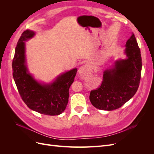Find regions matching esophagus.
I'll list each match as a JSON object with an SVG mask.
<instances>
[{"mask_svg": "<svg viewBox=\"0 0 154 154\" xmlns=\"http://www.w3.org/2000/svg\"><path fill=\"white\" fill-rule=\"evenodd\" d=\"M89 69H90L89 65L85 64V65H84V66H83L82 67H81L80 68V69H79V71H78V72H79V74H82L84 73L85 72L88 71V70H89Z\"/></svg>", "mask_w": 154, "mask_h": 154, "instance_id": "esophagus-1", "label": "esophagus"}]
</instances>
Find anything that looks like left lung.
<instances>
[{
	"label": "left lung",
	"instance_id": "left-lung-1",
	"mask_svg": "<svg viewBox=\"0 0 154 154\" xmlns=\"http://www.w3.org/2000/svg\"><path fill=\"white\" fill-rule=\"evenodd\" d=\"M125 59L116 60L103 72L101 86L91 91L89 99L96 109L113 110L123 105L136 94L141 79L142 60L136 37L132 33L127 41Z\"/></svg>",
	"mask_w": 154,
	"mask_h": 154
}]
</instances>
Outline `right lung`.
Returning <instances> with one entry per match:
<instances>
[{
  "label": "right lung",
  "mask_w": 154,
  "mask_h": 154,
  "mask_svg": "<svg viewBox=\"0 0 154 154\" xmlns=\"http://www.w3.org/2000/svg\"><path fill=\"white\" fill-rule=\"evenodd\" d=\"M35 35L33 31L27 29L18 40L12 63L13 76L22 100L30 109L45 115H59L67 105L69 89L77 69L60 74L51 83L37 81L28 71L26 58L25 42Z\"/></svg>",
  "instance_id": "obj_1"
}]
</instances>
